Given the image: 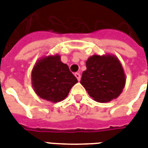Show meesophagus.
Masks as SVG:
<instances>
[{
    "label": "esophagus",
    "instance_id": "1",
    "mask_svg": "<svg viewBox=\"0 0 148 148\" xmlns=\"http://www.w3.org/2000/svg\"><path fill=\"white\" fill-rule=\"evenodd\" d=\"M74 75H75V77H77V81H80V79H81V74H79V73H75V74H74Z\"/></svg>",
    "mask_w": 148,
    "mask_h": 148
}]
</instances>
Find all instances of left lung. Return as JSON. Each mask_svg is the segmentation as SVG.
<instances>
[{
    "mask_svg": "<svg viewBox=\"0 0 148 148\" xmlns=\"http://www.w3.org/2000/svg\"><path fill=\"white\" fill-rule=\"evenodd\" d=\"M86 66L80 82L93 100L108 102L120 96L126 78L116 56L93 55L87 59Z\"/></svg>",
    "mask_w": 148,
    "mask_h": 148,
    "instance_id": "1",
    "label": "left lung"
}]
</instances>
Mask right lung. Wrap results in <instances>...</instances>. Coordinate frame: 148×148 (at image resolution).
Here are the masks:
<instances>
[{
    "instance_id": "right-lung-1",
    "label": "right lung",
    "mask_w": 148,
    "mask_h": 148,
    "mask_svg": "<svg viewBox=\"0 0 148 148\" xmlns=\"http://www.w3.org/2000/svg\"><path fill=\"white\" fill-rule=\"evenodd\" d=\"M77 78L58 55L40 58L32 71V84L37 95L51 102L64 100Z\"/></svg>"
}]
</instances>
